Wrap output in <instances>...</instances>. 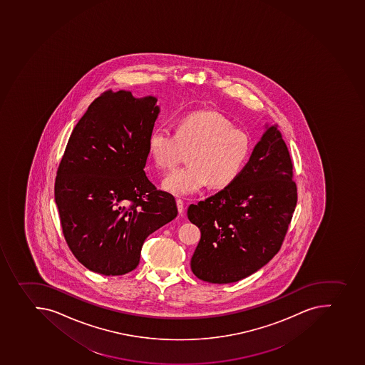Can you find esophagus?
I'll return each instance as SVG.
<instances>
[{
  "label": "esophagus",
  "instance_id": "1",
  "mask_svg": "<svg viewBox=\"0 0 365 365\" xmlns=\"http://www.w3.org/2000/svg\"><path fill=\"white\" fill-rule=\"evenodd\" d=\"M177 207H178V212H179V214L180 215H182L184 214V201L181 200V199H177Z\"/></svg>",
  "mask_w": 365,
  "mask_h": 365
}]
</instances>
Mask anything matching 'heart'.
<instances>
[{
    "instance_id": "b5f03b06",
    "label": "heart",
    "mask_w": 365,
    "mask_h": 365,
    "mask_svg": "<svg viewBox=\"0 0 365 365\" xmlns=\"http://www.w3.org/2000/svg\"><path fill=\"white\" fill-rule=\"evenodd\" d=\"M148 145L152 160L164 172L171 171L190 153L191 165L178 168L163 181L165 191L179 197L197 193L210 182L214 187L233 184L253 150L250 133L215 111L181 117L175 133L155 128L148 135Z\"/></svg>"
}]
</instances>
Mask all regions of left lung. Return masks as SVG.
<instances>
[{
  "label": "left lung",
  "instance_id": "left-lung-1",
  "mask_svg": "<svg viewBox=\"0 0 365 365\" xmlns=\"http://www.w3.org/2000/svg\"><path fill=\"white\" fill-rule=\"evenodd\" d=\"M292 168L289 150L274 125L233 184L188 207V219L201 232L191 259L197 279L237 282L275 257L297 202Z\"/></svg>",
  "mask_w": 365,
  "mask_h": 365
}]
</instances>
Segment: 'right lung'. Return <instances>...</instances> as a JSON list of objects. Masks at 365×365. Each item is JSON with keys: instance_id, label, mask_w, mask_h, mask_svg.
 Returning <instances> with one entry per match:
<instances>
[{"instance_id": "obj_1", "label": "right lung", "mask_w": 365, "mask_h": 365, "mask_svg": "<svg viewBox=\"0 0 365 365\" xmlns=\"http://www.w3.org/2000/svg\"><path fill=\"white\" fill-rule=\"evenodd\" d=\"M155 103L152 96L103 92L76 124L59 163L55 201L63 235L95 273L135 269L145 239L177 217L173 195L144 171Z\"/></svg>"}]
</instances>
